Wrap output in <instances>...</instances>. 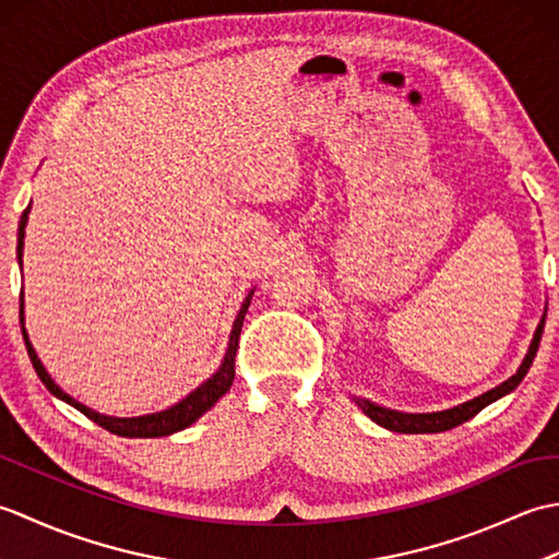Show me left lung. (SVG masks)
Returning <instances> with one entry per match:
<instances>
[{
	"mask_svg": "<svg viewBox=\"0 0 559 559\" xmlns=\"http://www.w3.org/2000/svg\"><path fill=\"white\" fill-rule=\"evenodd\" d=\"M543 326H545V319H540V324L536 329V336L531 341V348L526 353L524 362H521L519 372L514 377H509L507 382H502L500 386H495L488 394H483L478 399H473L468 403H461V406L451 408V411H442V413H420V415H413V413H399V411H389L382 406H374V403L358 399V406L362 408V413L367 418H372L377 425L386 427L391 432H403V435H423V432H444L451 430V427H456L461 423L471 420L473 415H478L485 406H490L492 401L502 399L509 391H514L521 379L526 377V372L531 370L533 358H536L538 346H540V336H543Z\"/></svg>",
	"mask_w": 559,
	"mask_h": 559,
	"instance_id": "left-lung-1",
	"label": "left lung"
}]
</instances>
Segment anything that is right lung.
<instances>
[{
  "label": "right lung",
  "instance_id": "obj_1",
  "mask_svg": "<svg viewBox=\"0 0 559 559\" xmlns=\"http://www.w3.org/2000/svg\"><path fill=\"white\" fill-rule=\"evenodd\" d=\"M28 211H31V204L26 206V211H23L21 223H19V247H16L19 264H21V257H23V235H26ZM249 300H252V293L247 295L242 307H240V312H237V319L233 324V334H230V343H228V353H225V360L221 365V370L213 374L209 382H204L197 391H192V394H189L187 399L177 403V406H173L168 411H160V413H153V415H144V418H108V415H100L96 411L81 406L79 401H74L69 394H64V391L52 382V377L45 372L43 362L38 360V355H35V350L31 346L26 329H21V331H23V341H26V348H28L35 372H38L40 382L47 389H50L57 399L67 401L69 406H74L76 411L86 415L88 420L98 423L100 427H105V430L112 432V435H120V437H165V435L180 432V430H185V427L197 423L201 415H204L213 406V403H216L225 394V391L230 389L233 379H235V353H237V346H240V331H242V322H245ZM19 314H21V324H23V293H21V312Z\"/></svg>",
  "mask_w": 559,
  "mask_h": 559
}]
</instances>
